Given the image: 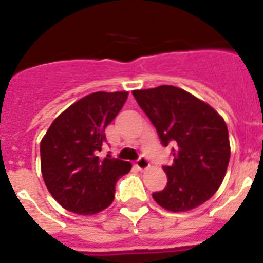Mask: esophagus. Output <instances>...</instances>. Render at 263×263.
I'll use <instances>...</instances> for the list:
<instances>
[{
    "mask_svg": "<svg viewBox=\"0 0 263 263\" xmlns=\"http://www.w3.org/2000/svg\"><path fill=\"white\" fill-rule=\"evenodd\" d=\"M136 166H137V168L141 170V171H143V170H146L150 167V163H148V160L146 159L145 157H139L138 160L136 162Z\"/></svg>",
    "mask_w": 263,
    "mask_h": 263,
    "instance_id": "34e87169",
    "label": "esophagus"
}]
</instances>
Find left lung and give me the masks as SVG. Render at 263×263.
<instances>
[{"label":"left lung","mask_w":263,"mask_h":263,"mask_svg":"<svg viewBox=\"0 0 263 263\" xmlns=\"http://www.w3.org/2000/svg\"><path fill=\"white\" fill-rule=\"evenodd\" d=\"M163 146L173 145V163L163 166L168 182L154 200L171 212H184L215 195L227 173L231 145L217 111L173 85L133 90Z\"/></svg>","instance_id":"left-lung-1"}]
</instances>
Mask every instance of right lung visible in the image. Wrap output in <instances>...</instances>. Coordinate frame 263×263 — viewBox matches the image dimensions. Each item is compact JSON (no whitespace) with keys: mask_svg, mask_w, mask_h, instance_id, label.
I'll use <instances>...</instances> for the list:
<instances>
[{"mask_svg":"<svg viewBox=\"0 0 263 263\" xmlns=\"http://www.w3.org/2000/svg\"><path fill=\"white\" fill-rule=\"evenodd\" d=\"M127 92H95L55 118L41 142L42 175L53 199L67 211L93 215L115 200L116 182L129 162L97 157L105 127L124 106Z\"/></svg>","mask_w":263,"mask_h":263,"instance_id":"add662e5","label":"right lung"}]
</instances>
